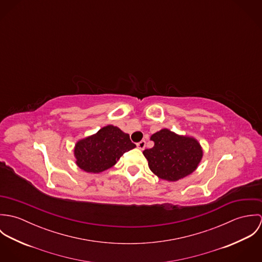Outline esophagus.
Here are the masks:
<instances>
[{
  "mask_svg": "<svg viewBox=\"0 0 262 262\" xmlns=\"http://www.w3.org/2000/svg\"><path fill=\"white\" fill-rule=\"evenodd\" d=\"M137 147L139 148L140 150H143L145 148V145H146V142H145V140H142V141H140V142H138L137 144Z\"/></svg>",
  "mask_w": 262,
  "mask_h": 262,
  "instance_id": "esophagus-1",
  "label": "esophagus"
}]
</instances>
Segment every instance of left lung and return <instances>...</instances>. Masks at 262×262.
I'll return each instance as SVG.
<instances>
[{"instance_id":"left-lung-1","label":"left lung","mask_w":262,"mask_h":262,"mask_svg":"<svg viewBox=\"0 0 262 262\" xmlns=\"http://www.w3.org/2000/svg\"><path fill=\"white\" fill-rule=\"evenodd\" d=\"M154 146L143 151L150 170L167 182L180 181L192 173L203 158L200 142L187 135H180L163 128L151 135Z\"/></svg>"}]
</instances>
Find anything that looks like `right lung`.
I'll return each instance as SVG.
<instances>
[{
	"mask_svg": "<svg viewBox=\"0 0 262 262\" xmlns=\"http://www.w3.org/2000/svg\"><path fill=\"white\" fill-rule=\"evenodd\" d=\"M135 147L129 134L116 126L107 125L75 143V163L85 172L100 173L114 166L126 151Z\"/></svg>",
	"mask_w": 262,
	"mask_h": 262,
	"instance_id": "right-lung-1",
	"label": "right lung"
}]
</instances>
